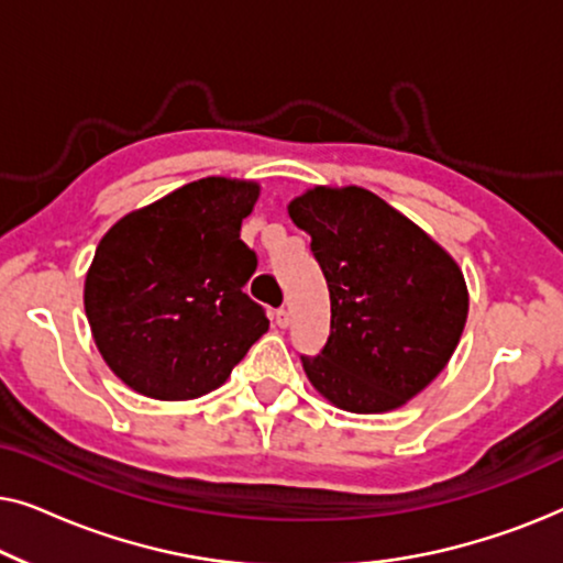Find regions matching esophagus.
Segmentation results:
<instances>
[{
    "label": "esophagus",
    "instance_id": "34e87169",
    "mask_svg": "<svg viewBox=\"0 0 563 563\" xmlns=\"http://www.w3.org/2000/svg\"><path fill=\"white\" fill-rule=\"evenodd\" d=\"M274 320H276V325H279V328H289V322H291V314H289L287 307H279V310L274 312Z\"/></svg>",
    "mask_w": 563,
    "mask_h": 563
}]
</instances>
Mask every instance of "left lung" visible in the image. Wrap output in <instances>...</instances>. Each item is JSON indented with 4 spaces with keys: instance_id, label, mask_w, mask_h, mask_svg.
Wrapping results in <instances>:
<instances>
[{
    "instance_id": "obj_1",
    "label": "left lung",
    "mask_w": 563,
    "mask_h": 563,
    "mask_svg": "<svg viewBox=\"0 0 563 563\" xmlns=\"http://www.w3.org/2000/svg\"><path fill=\"white\" fill-rule=\"evenodd\" d=\"M287 210L312 238L330 291V335L318 356H302L307 379L345 412L397 410L456 351L468 314L464 274L368 189L314 187Z\"/></svg>"
}]
</instances>
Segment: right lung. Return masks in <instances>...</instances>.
<instances>
[{
  "label": "right lung",
  "instance_id": "add662e5",
  "mask_svg": "<svg viewBox=\"0 0 563 563\" xmlns=\"http://www.w3.org/2000/svg\"><path fill=\"white\" fill-rule=\"evenodd\" d=\"M256 181L207 176L114 222L97 245L84 310L107 366L137 395L181 402L218 389L268 330L243 287L241 241Z\"/></svg>",
  "mask_w": 563,
  "mask_h": 563
}]
</instances>
